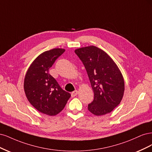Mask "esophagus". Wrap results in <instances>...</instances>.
Returning a JSON list of instances; mask_svg holds the SVG:
<instances>
[{"label":"esophagus","mask_w":152,"mask_h":152,"mask_svg":"<svg viewBox=\"0 0 152 152\" xmlns=\"http://www.w3.org/2000/svg\"><path fill=\"white\" fill-rule=\"evenodd\" d=\"M77 95V90H75L74 91H72L71 93V96L72 97H75V96H76Z\"/></svg>","instance_id":"esophagus-1"}]
</instances>
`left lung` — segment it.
<instances>
[{"mask_svg": "<svg viewBox=\"0 0 152 152\" xmlns=\"http://www.w3.org/2000/svg\"><path fill=\"white\" fill-rule=\"evenodd\" d=\"M82 61L94 92L88 109L95 115L109 113L123 97L124 81L118 67L104 51L95 46L75 50Z\"/></svg>", "mask_w": 152, "mask_h": 152, "instance_id": "8db88e82", "label": "left lung"}]
</instances>
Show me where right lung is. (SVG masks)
I'll list each match as a JSON object with an SVG mask.
<instances>
[{
    "label": "right lung",
    "instance_id": "add662e5",
    "mask_svg": "<svg viewBox=\"0 0 152 152\" xmlns=\"http://www.w3.org/2000/svg\"><path fill=\"white\" fill-rule=\"evenodd\" d=\"M64 51L53 48L42 53L33 62L24 78V89L28 101L38 111L48 115L59 113L71 97L48 72Z\"/></svg>",
    "mask_w": 152,
    "mask_h": 152
}]
</instances>
